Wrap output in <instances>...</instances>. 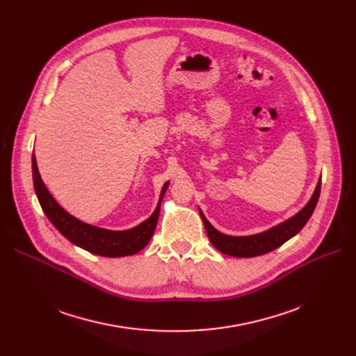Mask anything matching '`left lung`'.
<instances>
[{
  "instance_id": "8db88e82",
  "label": "left lung",
  "mask_w": 356,
  "mask_h": 356,
  "mask_svg": "<svg viewBox=\"0 0 356 356\" xmlns=\"http://www.w3.org/2000/svg\"><path fill=\"white\" fill-rule=\"evenodd\" d=\"M321 184L322 181L319 180L312 199L297 215H294L293 218H290L283 223H280V225L257 235L231 236V235L222 234L216 231L211 225L209 220L200 212L203 225H204V229H207L209 241L212 242V245L220 252L232 255V257H239V258L258 257V255L267 254L278 247H282L286 241H289L296 234L300 232L302 228L307 223V220L310 219L317 204V200H319V196H321Z\"/></svg>"
}]
</instances>
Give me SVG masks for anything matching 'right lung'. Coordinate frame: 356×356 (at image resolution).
Wrapping results in <instances>:
<instances>
[{
	"label": "right lung",
	"mask_w": 356,
	"mask_h": 356,
	"mask_svg": "<svg viewBox=\"0 0 356 356\" xmlns=\"http://www.w3.org/2000/svg\"><path fill=\"white\" fill-rule=\"evenodd\" d=\"M33 183L37 199L40 202V207L49 220L53 223L54 228L58 229L65 238H67L72 244L78 245L92 254L101 257H125L134 255L141 251L152 239L160 213V204L163 196L168 188L165 183L161 189L160 200L156 211L147 220L140 223L138 227L128 229V231H109L98 227H92L89 223H85L70 213H67L60 204L53 199L44 186L39 168H37L35 157L33 154Z\"/></svg>",
	"instance_id": "obj_1"
}]
</instances>
